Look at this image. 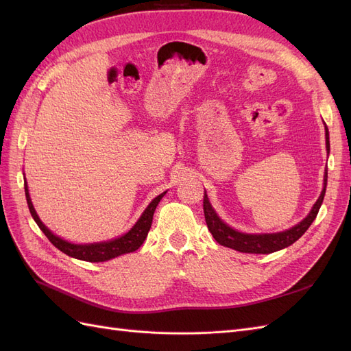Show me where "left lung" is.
<instances>
[{"label":"left lung","mask_w":351,"mask_h":351,"mask_svg":"<svg viewBox=\"0 0 351 351\" xmlns=\"http://www.w3.org/2000/svg\"><path fill=\"white\" fill-rule=\"evenodd\" d=\"M325 137H326V149L329 152V133L328 129L325 127ZM326 180H328V173L325 169V177H324V190L319 196V199L316 200V204L313 205L311 214L307 215L302 222H299L295 227L282 231V232H275V234H244V232H239L236 230H232L227 224H224L219 219V217L215 214V210L212 209L206 192L204 196V214H205V221L208 230L210 231L212 237H214L221 246H226L230 249H234L243 253H272L281 250L287 246H290L295 240H299L306 230L312 226V222L315 221L317 212H319V208L324 202L325 196V190H326Z\"/></svg>","instance_id":"obj_1"}]
</instances>
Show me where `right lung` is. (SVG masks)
Listing matches in <instances>:
<instances>
[{
  "mask_svg": "<svg viewBox=\"0 0 351 351\" xmlns=\"http://www.w3.org/2000/svg\"><path fill=\"white\" fill-rule=\"evenodd\" d=\"M25 193H26V200H27V206L32 217H34L35 222L38 224V227L42 230V232L48 237V240L54 244V246L61 250L62 253L69 254L71 258H76L80 261H88V262H105L110 261L112 258L120 256V254L124 253H130L139 249L145 239L147 237V232L151 230L152 226V218H154V212L159 204V200L164 197V193H161L159 196H156L149 206L145 209V212L142 214V217L139 218V221L136 222L134 227L127 232V234L121 236L120 239H115L111 241H105V243H93V244H71L69 241L61 240L60 237L54 236L52 232L42 224V221L39 219V217L36 215L35 208L32 205V200L29 197V190H27V184L25 183Z\"/></svg>",
  "mask_w": 351,
  "mask_h": 351,
  "instance_id": "1",
  "label": "right lung"
}]
</instances>
